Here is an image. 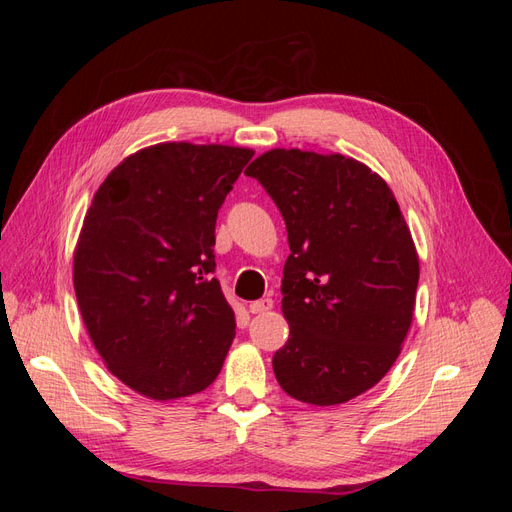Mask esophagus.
I'll return each mask as SVG.
<instances>
[{
  "label": "esophagus",
  "instance_id": "obj_1",
  "mask_svg": "<svg viewBox=\"0 0 512 512\" xmlns=\"http://www.w3.org/2000/svg\"><path fill=\"white\" fill-rule=\"evenodd\" d=\"M273 307V301L267 297V299H260V301H254L252 305H250V312L252 314H267L269 309Z\"/></svg>",
  "mask_w": 512,
  "mask_h": 512
}]
</instances>
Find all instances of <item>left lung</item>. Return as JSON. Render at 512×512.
Returning <instances> with one entry per match:
<instances>
[{"mask_svg": "<svg viewBox=\"0 0 512 512\" xmlns=\"http://www.w3.org/2000/svg\"><path fill=\"white\" fill-rule=\"evenodd\" d=\"M245 175L288 230L290 337L275 378L303 404H346L389 374L412 327L418 254L404 213L378 173L342 153L271 149Z\"/></svg>", "mask_w": 512, "mask_h": 512, "instance_id": "obj_1", "label": "left lung"}]
</instances>
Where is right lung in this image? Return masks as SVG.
I'll use <instances>...</instances> for the list:
<instances>
[{
    "mask_svg": "<svg viewBox=\"0 0 512 512\" xmlns=\"http://www.w3.org/2000/svg\"><path fill=\"white\" fill-rule=\"evenodd\" d=\"M254 151L158 143L102 181L74 247L72 280L106 369L153 401L218 378L235 312L215 271V220Z\"/></svg>",
    "mask_w": 512,
    "mask_h": 512,
    "instance_id": "add662e5",
    "label": "right lung"
}]
</instances>
